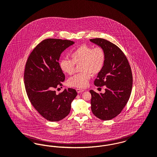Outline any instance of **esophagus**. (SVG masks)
<instances>
[{"mask_svg": "<svg viewBox=\"0 0 157 157\" xmlns=\"http://www.w3.org/2000/svg\"><path fill=\"white\" fill-rule=\"evenodd\" d=\"M76 91L78 93H80V92H82L84 91L83 90H81V89H76Z\"/></svg>", "mask_w": 157, "mask_h": 157, "instance_id": "esophagus-1", "label": "esophagus"}]
</instances>
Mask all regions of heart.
I'll use <instances>...</instances> for the list:
<instances>
[{"instance_id": "heart-1", "label": "heart", "mask_w": 157, "mask_h": 157, "mask_svg": "<svg viewBox=\"0 0 157 157\" xmlns=\"http://www.w3.org/2000/svg\"><path fill=\"white\" fill-rule=\"evenodd\" d=\"M71 59H63L60 61L62 71L68 75L74 74L75 65H79L80 73L76 74L68 79L69 86L78 88L87 86L91 76L101 72L105 61V53L100 47L92 48L82 44L75 48L70 53Z\"/></svg>"}]
</instances>
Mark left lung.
<instances>
[{"label":"left lung","mask_w":157,"mask_h":157,"mask_svg":"<svg viewBox=\"0 0 157 157\" xmlns=\"http://www.w3.org/2000/svg\"><path fill=\"white\" fill-rule=\"evenodd\" d=\"M90 41L102 48L105 53L104 67L94 85L106 87L104 94L90 91L91 110L101 120H111L120 114L129 101L133 82L131 67L126 56L114 44L100 38Z\"/></svg>","instance_id":"left-lung-1"}]
</instances>
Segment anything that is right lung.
I'll use <instances>...</instances> for the list:
<instances>
[{
    "instance_id": "add662e5",
    "label": "right lung",
    "mask_w": 157,
    "mask_h": 157,
    "mask_svg": "<svg viewBox=\"0 0 157 157\" xmlns=\"http://www.w3.org/2000/svg\"><path fill=\"white\" fill-rule=\"evenodd\" d=\"M74 43L67 40L45 39L34 48L26 62L24 78L28 99L38 113L50 121L66 117L77 95L73 88L56 93L65 79L59 63L60 56Z\"/></svg>"
}]
</instances>
